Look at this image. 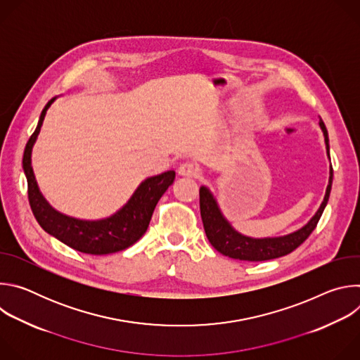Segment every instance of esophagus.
<instances>
[{"mask_svg":"<svg viewBox=\"0 0 360 360\" xmlns=\"http://www.w3.org/2000/svg\"><path fill=\"white\" fill-rule=\"evenodd\" d=\"M178 174L181 176H188V178H195L199 175V168L192 164V162H184L178 168Z\"/></svg>","mask_w":360,"mask_h":360,"instance_id":"1","label":"esophagus"}]
</instances>
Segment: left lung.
Returning a JSON list of instances; mask_svg holds the SVG:
<instances>
[{
	"instance_id": "obj_1",
	"label": "left lung",
	"mask_w": 360,
	"mask_h": 360,
	"mask_svg": "<svg viewBox=\"0 0 360 360\" xmlns=\"http://www.w3.org/2000/svg\"><path fill=\"white\" fill-rule=\"evenodd\" d=\"M319 127L325 136L326 145V155L330 160L329 152V136L328 129L322 120H319ZM333 181V169L332 165L329 167V184L326 186L323 202L321 203L316 214L307 221L302 228L295 232H290L283 236H269V238H250L238 232L231 222L224 217L218 200L211 192L208 186L202 185L199 188V207H200V217L207 233L208 240L211 245L225 256H229L232 259L239 261H250V262H259V261H269L275 258H281L295 250L299 245H302L307 236L312 233L316 228L326 203L329 200L330 189Z\"/></svg>"
}]
</instances>
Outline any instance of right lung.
<instances>
[{
  "label": "right lung",
  "mask_w": 360,
  "mask_h": 360,
  "mask_svg": "<svg viewBox=\"0 0 360 360\" xmlns=\"http://www.w3.org/2000/svg\"><path fill=\"white\" fill-rule=\"evenodd\" d=\"M57 98L49 99L44 107L22 157V169L28 182V199L32 214L46 233L75 250L89 255H108L124 250L146 232L158 200L174 184L175 171H167L143 179L124 207L108 218L88 221L58 212L41 193L31 165L32 148L39 135L45 114Z\"/></svg>",
  "instance_id": "obj_1"
}]
</instances>
